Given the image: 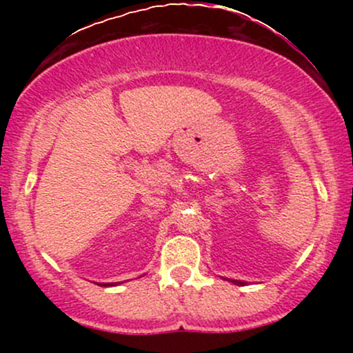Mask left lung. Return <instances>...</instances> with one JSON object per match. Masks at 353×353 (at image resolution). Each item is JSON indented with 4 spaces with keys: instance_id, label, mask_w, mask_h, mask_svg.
<instances>
[{
    "instance_id": "left-lung-1",
    "label": "left lung",
    "mask_w": 353,
    "mask_h": 353,
    "mask_svg": "<svg viewBox=\"0 0 353 353\" xmlns=\"http://www.w3.org/2000/svg\"><path fill=\"white\" fill-rule=\"evenodd\" d=\"M230 282H234L236 285H245V282H241V281H230Z\"/></svg>"
}]
</instances>
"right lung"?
<instances>
[{"label":"right lung","mask_w":353,"mask_h":353,"mask_svg":"<svg viewBox=\"0 0 353 353\" xmlns=\"http://www.w3.org/2000/svg\"><path fill=\"white\" fill-rule=\"evenodd\" d=\"M98 285H104V287H106V285H116V283H98Z\"/></svg>","instance_id":"add662e5"}]
</instances>
